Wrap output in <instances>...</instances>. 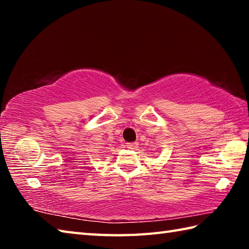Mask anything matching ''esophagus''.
<instances>
[{
    "instance_id": "1",
    "label": "esophagus",
    "mask_w": 249,
    "mask_h": 249,
    "mask_svg": "<svg viewBox=\"0 0 249 249\" xmlns=\"http://www.w3.org/2000/svg\"><path fill=\"white\" fill-rule=\"evenodd\" d=\"M126 147H127L128 149H132V150H136L138 148V142H127L126 144Z\"/></svg>"
}]
</instances>
